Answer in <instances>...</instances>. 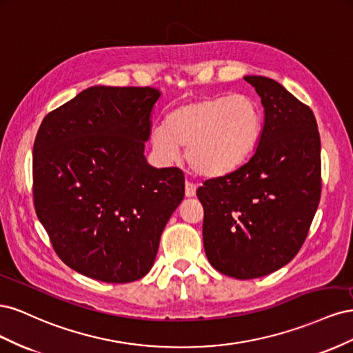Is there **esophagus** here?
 I'll return each instance as SVG.
<instances>
[{"label": "esophagus", "instance_id": "1", "mask_svg": "<svg viewBox=\"0 0 353 353\" xmlns=\"http://www.w3.org/2000/svg\"><path fill=\"white\" fill-rule=\"evenodd\" d=\"M196 184L191 183V181H185V196L193 197L196 194Z\"/></svg>", "mask_w": 353, "mask_h": 353}]
</instances>
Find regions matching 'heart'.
<instances>
[{
  "label": "heart",
  "instance_id": "b5f03b06",
  "mask_svg": "<svg viewBox=\"0 0 353 353\" xmlns=\"http://www.w3.org/2000/svg\"><path fill=\"white\" fill-rule=\"evenodd\" d=\"M262 114L245 95H215L181 104L152 131V145L163 160H175L187 148L190 168L203 176L237 169L258 144Z\"/></svg>",
  "mask_w": 353,
  "mask_h": 353
}]
</instances>
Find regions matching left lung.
I'll use <instances>...</instances> for the list:
<instances>
[{
    "mask_svg": "<svg viewBox=\"0 0 353 353\" xmlns=\"http://www.w3.org/2000/svg\"><path fill=\"white\" fill-rule=\"evenodd\" d=\"M259 94L265 123L253 156L197 188L203 244L223 275L250 280L290 262L321 197V141L309 105L274 79L245 77Z\"/></svg>",
    "mask_w": 353,
    "mask_h": 353,
    "instance_id": "8db88e82",
    "label": "left lung"
}]
</instances>
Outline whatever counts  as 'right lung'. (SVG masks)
<instances>
[{"label": "right lung", "mask_w": 353, "mask_h": 353, "mask_svg": "<svg viewBox=\"0 0 353 353\" xmlns=\"http://www.w3.org/2000/svg\"><path fill=\"white\" fill-rule=\"evenodd\" d=\"M150 87H92L42 121L32 163L37 216L52 249L90 279L123 284L152 270L184 199V174L144 157Z\"/></svg>", "instance_id": "obj_1"}]
</instances>
